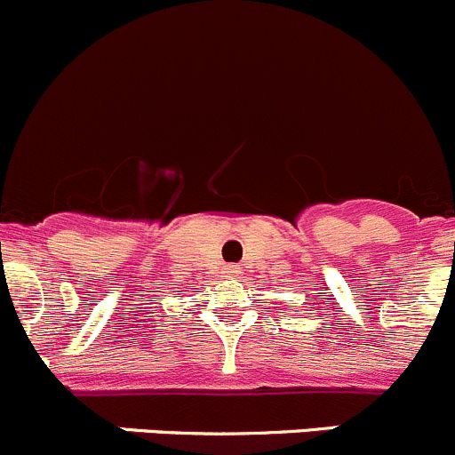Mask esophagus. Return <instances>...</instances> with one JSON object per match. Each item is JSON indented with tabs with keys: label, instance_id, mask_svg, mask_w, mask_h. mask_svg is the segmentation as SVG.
Here are the masks:
<instances>
[{
	"label": "esophagus",
	"instance_id": "1",
	"mask_svg": "<svg viewBox=\"0 0 455 455\" xmlns=\"http://www.w3.org/2000/svg\"><path fill=\"white\" fill-rule=\"evenodd\" d=\"M224 274H227L228 278H237V275L242 274V269L237 265H231V267H227V271H224Z\"/></svg>",
	"mask_w": 455,
	"mask_h": 455
}]
</instances>
